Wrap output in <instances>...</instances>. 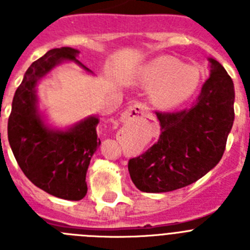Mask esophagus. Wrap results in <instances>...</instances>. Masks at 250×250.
Returning <instances> with one entry per match:
<instances>
[{"label":"esophagus","instance_id":"1","mask_svg":"<svg viewBox=\"0 0 250 250\" xmlns=\"http://www.w3.org/2000/svg\"><path fill=\"white\" fill-rule=\"evenodd\" d=\"M147 107L141 103H134L127 107L123 114V121L125 123H132V121L140 120L147 115Z\"/></svg>","mask_w":250,"mask_h":250}]
</instances>
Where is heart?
Segmentation results:
<instances>
[{
	"label": "heart",
	"mask_w": 250,
	"mask_h": 250,
	"mask_svg": "<svg viewBox=\"0 0 250 250\" xmlns=\"http://www.w3.org/2000/svg\"><path fill=\"white\" fill-rule=\"evenodd\" d=\"M140 83L152 91L151 99L156 107L173 110L195 94L200 83V71L175 57L161 56L143 68Z\"/></svg>",
	"instance_id": "heart-1"
}]
</instances>
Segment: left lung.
<instances>
[{"label": "left lung", "instance_id": "1", "mask_svg": "<svg viewBox=\"0 0 250 250\" xmlns=\"http://www.w3.org/2000/svg\"><path fill=\"white\" fill-rule=\"evenodd\" d=\"M210 77L190 109L155 111L160 123L158 141L129 160L130 178L144 193H167L195 183L224 154L234 121V85L216 60Z\"/></svg>", "mask_w": 250, "mask_h": 250}]
</instances>
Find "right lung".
I'll return each instance as SVG.
<instances>
[{
  "instance_id": "obj_1",
  "label": "right lung",
  "mask_w": 250,
  "mask_h": 250,
  "mask_svg": "<svg viewBox=\"0 0 250 250\" xmlns=\"http://www.w3.org/2000/svg\"><path fill=\"white\" fill-rule=\"evenodd\" d=\"M79 51L52 48L31 63L17 87L8 118V141L17 164L37 188L51 195L80 200L87 193L86 171L100 145L98 118H89L68 129L55 131L46 126L37 111L36 83L61 61H75Z\"/></svg>"
}]
</instances>
